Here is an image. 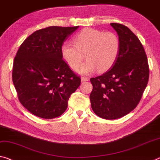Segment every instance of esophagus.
<instances>
[{
  "instance_id": "esophagus-1",
  "label": "esophagus",
  "mask_w": 160,
  "mask_h": 160,
  "mask_svg": "<svg viewBox=\"0 0 160 160\" xmlns=\"http://www.w3.org/2000/svg\"><path fill=\"white\" fill-rule=\"evenodd\" d=\"M88 80H89V78H88V77H81V81H82V82H85V81H88Z\"/></svg>"
}]
</instances>
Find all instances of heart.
<instances>
[{
  "label": "heart",
  "instance_id": "heart-1",
  "mask_svg": "<svg viewBox=\"0 0 160 160\" xmlns=\"http://www.w3.org/2000/svg\"><path fill=\"white\" fill-rule=\"evenodd\" d=\"M73 42H64L60 52L63 59L75 68L86 53L87 60L76 68L80 74H90L97 69L104 72L115 62L120 48V39L115 32L85 28L73 37Z\"/></svg>",
  "mask_w": 160,
  "mask_h": 160
}]
</instances>
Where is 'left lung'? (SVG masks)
Masks as SVG:
<instances>
[{
  "mask_svg": "<svg viewBox=\"0 0 160 160\" xmlns=\"http://www.w3.org/2000/svg\"><path fill=\"white\" fill-rule=\"evenodd\" d=\"M110 25L120 39L118 58L110 70L90 78L91 107L106 120L120 118L138 106L149 75L148 58L138 38L125 25Z\"/></svg>",
  "mask_w": 160,
  "mask_h": 160,
  "instance_id": "obj_1",
  "label": "left lung"
}]
</instances>
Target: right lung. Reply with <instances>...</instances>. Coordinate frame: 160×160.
<instances>
[{"mask_svg": "<svg viewBox=\"0 0 160 160\" xmlns=\"http://www.w3.org/2000/svg\"><path fill=\"white\" fill-rule=\"evenodd\" d=\"M78 26L38 30L20 46L12 65V82L20 102L39 118L52 119L68 108L81 79L61 55L62 44Z\"/></svg>", "mask_w": 160, "mask_h": 160, "instance_id": "obj_1", "label": "right lung"}]
</instances>
